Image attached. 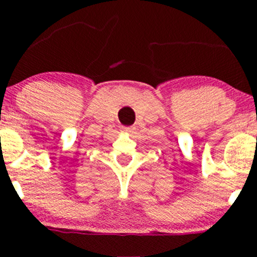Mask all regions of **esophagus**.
Instances as JSON below:
<instances>
[{
  "label": "esophagus",
  "mask_w": 257,
  "mask_h": 257,
  "mask_svg": "<svg viewBox=\"0 0 257 257\" xmlns=\"http://www.w3.org/2000/svg\"><path fill=\"white\" fill-rule=\"evenodd\" d=\"M122 132L123 133H128V134H131V133H133L135 131V126H133V125H129V126H122Z\"/></svg>",
  "instance_id": "obj_1"
}]
</instances>
